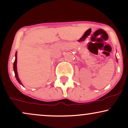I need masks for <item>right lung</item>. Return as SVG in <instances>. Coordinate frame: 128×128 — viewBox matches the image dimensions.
Returning a JSON list of instances; mask_svg holds the SVG:
<instances>
[{
	"label": "right lung",
	"instance_id": "add662e5",
	"mask_svg": "<svg viewBox=\"0 0 128 128\" xmlns=\"http://www.w3.org/2000/svg\"><path fill=\"white\" fill-rule=\"evenodd\" d=\"M13 67H14V73H15V76H16V79H17V81H18V82L20 84H22V82H20V79H19L18 77V73H17V52L16 53V59H15V61H14V66H13Z\"/></svg>",
	"mask_w": 128,
	"mask_h": 128
}]
</instances>
